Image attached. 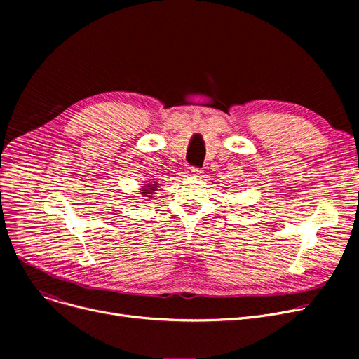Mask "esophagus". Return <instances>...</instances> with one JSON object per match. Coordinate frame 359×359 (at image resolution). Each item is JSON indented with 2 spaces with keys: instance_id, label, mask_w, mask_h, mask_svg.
Listing matches in <instances>:
<instances>
[{
  "instance_id": "esophagus-1",
  "label": "esophagus",
  "mask_w": 359,
  "mask_h": 359,
  "mask_svg": "<svg viewBox=\"0 0 359 359\" xmlns=\"http://www.w3.org/2000/svg\"><path fill=\"white\" fill-rule=\"evenodd\" d=\"M189 175L191 176H195L198 177L201 175V168H196V167H189Z\"/></svg>"
}]
</instances>
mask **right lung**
Here are the masks:
<instances>
[{
	"label": "right lung",
	"instance_id": "right-lung-1",
	"mask_svg": "<svg viewBox=\"0 0 359 359\" xmlns=\"http://www.w3.org/2000/svg\"><path fill=\"white\" fill-rule=\"evenodd\" d=\"M157 184H158V183H156V182H154V183H147L145 186H142V192H141V194H142L144 196H147V198H153L154 192L157 191V187H158Z\"/></svg>",
	"mask_w": 359,
	"mask_h": 359
}]
</instances>
